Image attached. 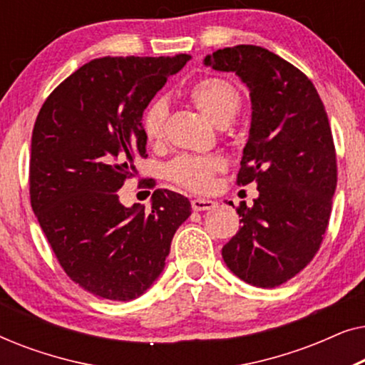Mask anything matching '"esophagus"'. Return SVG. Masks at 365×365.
Masks as SVG:
<instances>
[{"label": "esophagus", "mask_w": 365, "mask_h": 365, "mask_svg": "<svg viewBox=\"0 0 365 365\" xmlns=\"http://www.w3.org/2000/svg\"><path fill=\"white\" fill-rule=\"evenodd\" d=\"M191 206L194 211H211V209L217 207V202L212 199H204V197H194L191 201Z\"/></svg>", "instance_id": "1"}]
</instances>
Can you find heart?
Listing matches in <instances>:
<instances>
[{
    "label": "heart",
    "mask_w": 365,
    "mask_h": 365,
    "mask_svg": "<svg viewBox=\"0 0 365 365\" xmlns=\"http://www.w3.org/2000/svg\"><path fill=\"white\" fill-rule=\"evenodd\" d=\"M192 103L217 126H226L241 108V96L231 83L221 78H206L191 88ZM168 114V103L154 99L143 114V133L149 143L163 138L164 121ZM226 163L219 156H194L181 154L168 164L166 174L173 182L194 192H206L211 189L214 174L222 171Z\"/></svg>",
    "instance_id": "obj_1"
}]
</instances>
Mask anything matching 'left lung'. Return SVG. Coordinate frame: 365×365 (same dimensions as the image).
<instances>
[{
    "label": "left lung",
    "mask_w": 365,
    "mask_h": 365,
    "mask_svg": "<svg viewBox=\"0 0 365 365\" xmlns=\"http://www.w3.org/2000/svg\"><path fill=\"white\" fill-rule=\"evenodd\" d=\"M204 66L236 73L251 98V128L237 184H257L242 226L222 247L234 276L271 289L302 271L319 251L337 184L327 113L306 74L266 48L217 49Z\"/></svg>",
    "instance_id": "8db88e82"
}]
</instances>
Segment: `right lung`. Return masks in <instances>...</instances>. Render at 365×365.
<instances>
[{
    "instance_id": "add662e5",
    "label": "right lung",
    "mask_w": 365,
    "mask_h": 365,
    "mask_svg": "<svg viewBox=\"0 0 365 365\" xmlns=\"http://www.w3.org/2000/svg\"><path fill=\"white\" fill-rule=\"evenodd\" d=\"M191 56L98 58L64 79L34 123L29 194L59 264L84 291L133 301L156 282L178 227L181 194L156 189L151 209L119 202L134 158L146 154L143 113Z\"/></svg>"
}]
</instances>
